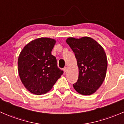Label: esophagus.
Returning <instances> with one entry per match:
<instances>
[{"mask_svg": "<svg viewBox=\"0 0 124 124\" xmlns=\"http://www.w3.org/2000/svg\"><path fill=\"white\" fill-rule=\"evenodd\" d=\"M63 71H64V72H66V71H67V68L65 67L64 68H63Z\"/></svg>", "mask_w": 124, "mask_h": 124, "instance_id": "esophagus-1", "label": "esophagus"}]
</instances>
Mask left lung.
<instances>
[{
  "label": "left lung",
  "instance_id": "8db88e82",
  "mask_svg": "<svg viewBox=\"0 0 124 124\" xmlns=\"http://www.w3.org/2000/svg\"><path fill=\"white\" fill-rule=\"evenodd\" d=\"M66 43L77 60L79 76L73 85L79 93L93 94L104 82L107 69V58L102 46L90 37L68 38Z\"/></svg>",
  "mask_w": 124,
  "mask_h": 124
}]
</instances>
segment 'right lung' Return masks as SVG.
<instances>
[{
  "label": "right lung",
  "instance_id": "1",
  "mask_svg": "<svg viewBox=\"0 0 124 124\" xmlns=\"http://www.w3.org/2000/svg\"><path fill=\"white\" fill-rule=\"evenodd\" d=\"M56 40L40 38L30 42L20 52L17 61L22 82L31 93L42 95L52 88L63 73L51 52Z\"/></svg>",
  "mask_w": 124,
  "mask_h": 124
}]
</instances>
